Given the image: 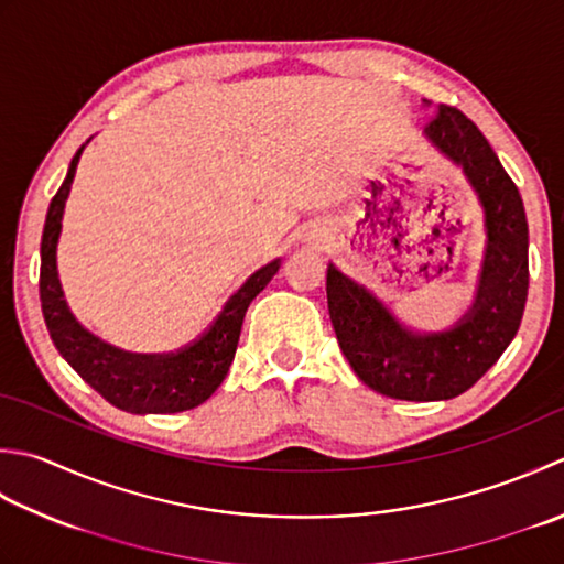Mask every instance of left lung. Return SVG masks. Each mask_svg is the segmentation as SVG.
<instances>
[{
	"label": "left lung",
	"mask_w": 564,
	"mask_h": 564,
	"mask_svg": "<svg viewBox=\"0 0 564 564\" xmlns=\"http://www.w3.org/2000/svg\"><path fill=\"white\" fill-rule=\"evenodd\" d=\"M425 139L462 165L484 207L477 295L443 333H413L377 295L327 267V307L341 355L357 377L399 401H447L471 389L511 345L528 297V223L521 193L489 141L457 107H437Z\"/></svg>",
	"instance_id": "1"
}]
</instances>
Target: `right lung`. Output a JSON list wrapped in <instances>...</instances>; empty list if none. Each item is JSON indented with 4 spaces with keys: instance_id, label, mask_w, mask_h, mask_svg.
<instances>
[{
    "instance_id": "add662e5",
    "label": "right lung",
    "mask_w": 564,
    "mask_h": 564,
    "mask_svg": "<svg viewBox=\"0 0 564 564\" xmlns=\"http://www.w3.org/2000/svg\"><path fill=\"white\" fill-rule=\"evenodd\" d=\"M85 147L77 149L58 193L53 195L46 225L41 237V311L55 349L85 383L112 403L119 411L181 413L205 403L225 381L229 364L235 359L237 341L245 323L247 307L275 275L281 259H273L229 297L223 311L205 333L191 345L169 355H131V351L107 345L77 323L61 289L55 249H58L65 200L70 195L77 161Z\"/></svg>"
}]
</instances>
